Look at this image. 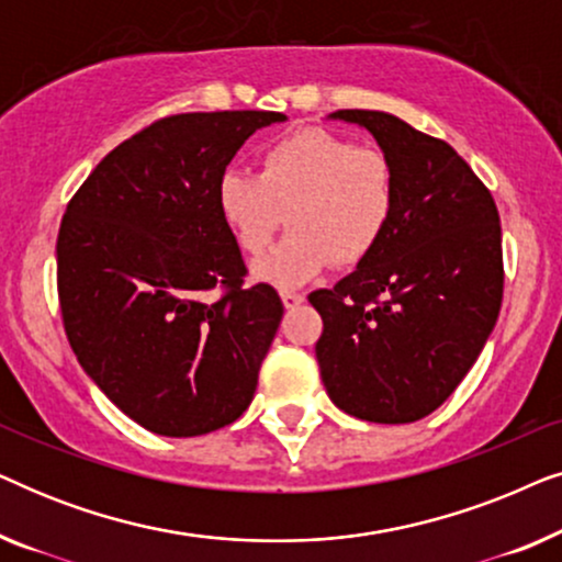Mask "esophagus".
Listing matches in <instances>:
<instances>
[{
    "label": "esophagus",
    "mask_w": 562,
    "mask_h": 562,
    "mask_svg": "<svg viewBox=\"0 0 562 562\" xmlns=\"http://www.w3.org/2000/svg\"><path fill=\"white\" fill-rule=\"evenodd\" d=\"M281 302L286 310H294V306L304 302V294H299V291H281Z\"/></svg>",
    "instance_id": "1"
}]
</instances>
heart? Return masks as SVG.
<instances>
[{
	"label": "heart",
	"mask_w": 562,
	"mask_h": 562,
	"mask_svg": "<svg viewBox=\"0 0 562 562\" xmlns=\"http://www.w3.org/2000/svg\"><path fill=\"white\" fill-rule=\"evenodd\" d=\"M217 212L237 248L260 256L281 227L291 233L252 263V276L296 289L333 266H358L379 248L396 212V173L386 153L329 130L306 127L266 145L258 173L227 168Z\"/></svg>",
	"instance_id": "1"
}]
</instances>
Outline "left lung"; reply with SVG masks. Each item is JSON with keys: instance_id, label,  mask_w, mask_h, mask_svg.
Instances as JSON below:
<instances>
[{"instance_id": "obj_1", "label": "left lung", "mask_w": 562, "mask_h": 562, "mask_svg": "<svg viewBox=\"0 0 562 562\" xmlns=\"http://www.w3.org/2000/svg\"><path fill=\"white\" fill-rule=\"evenodd\" d=\"M375 137L396 173L391 227L356 271L310 302L317 360L350 417L406 425L432 414L481 356L504 296L491 191L445 140L389 112L337 110Z\"/></svg>"}]
</instances>
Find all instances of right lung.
Segmentation results:
<instances>
[{
	"label": "right lung",
	"instance_id": "right-lung-1",
	"mask_svg": "<svg viewBox=\"0 0 562 562\" xmlns=\"http://www.w3.org/2000/svg\"><path fill=\"white\" fill-rule=\"evenodd\" d=\"M281 112H189L104 156L58 229V302L91 381L130 419L196 437L248 409L283 304L245 286L217 212L220 176Z\"/></svg>",
	"mask_w": 562,
	"mask_h": 562
}]
</instances>
